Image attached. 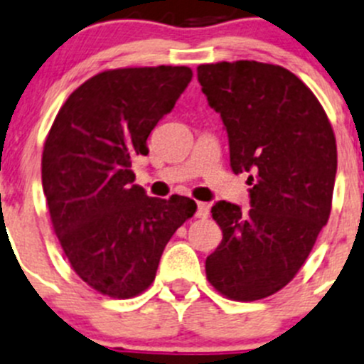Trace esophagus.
Masks as SVG:
<instances>
[{"label": "esophagus", "mask_w": 364, "mask_h": 364, "mask_svg": "<svg viewBox=\"0 0 364 364\" xmlns=\"http://www.w3.org/2000/svg\"><path fill=\"white\" fill-rule=\"evenodd\" d=\"M209 215V204L208 203H197V218H208Z\"/></svg>", "instance_id": "esophagus-1"}]
</instances>
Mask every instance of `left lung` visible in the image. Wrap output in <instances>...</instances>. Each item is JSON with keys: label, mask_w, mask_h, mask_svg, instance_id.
<instances>
[{"label": "left lung", "mask_w": 364, "mask_h": 364, "mask_svg": "<svg viewBox=\"0 0 364 364\" xmlns=\"http://www.w3.org/2000/svg\"><path fill=\"white\" fill-rule=\"evenodd\" d=\"M209 105L220 112L234 174L248 172L250 211L211 208L223 237L205 259L222 296L257 301L284 289L310 255L331 213L336 139L310 87L278 65H199Z\"/></svg>", "instance_id": "8db88e82"}]
</instances>
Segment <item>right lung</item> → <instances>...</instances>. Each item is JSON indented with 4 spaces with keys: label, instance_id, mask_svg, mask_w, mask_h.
<instances>
[{
    "label": "right lung",
    "instance_id": "add662e5",
    "mask_svg": "<svg viewBox=\"0 0 364 364\" xmlns=\"http://www.w3.org/2000/svg\"><path fill=\"white\" fill-rule=\"evenodd\" d=\"M188 67L105 70L80 84L50 127L42 186L72 269L100 294L139 296L196 200L156 199L134 185L132 160L192 80Z\"/></svg>",
    "mask_w": 364,
    "mask_h": 364
}]
</instances>
